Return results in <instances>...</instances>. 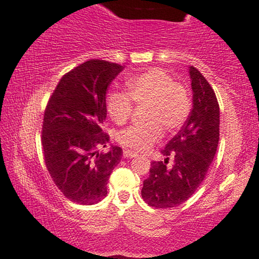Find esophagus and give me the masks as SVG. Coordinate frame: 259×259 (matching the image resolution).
<instances>
[{
    "label": "esophagus",
    "instance_id": "1",
    "mask_svg": "<svg viewBox=\"0 0 259 259\" xmlns=\"http://www.w3.org/2000/svg\"><path fill=\"white\" fill-rule=\"evenodd\" d=\"M123 156L125 158H133V157H136L137 154L134 153V151H130V150H125L123 153Z\"/></svg>",
    "mask_w": 259,
    "mask_h": 259
}]
</instances>
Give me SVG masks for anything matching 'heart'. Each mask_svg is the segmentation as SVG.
<instances>
[{
	"label": "heart",
	"instance_id": "heart-1",
	"mask_svg": "<svg viewBox=\"0 0 259 259\" xmlns=\"http://www.w3.org/2000/svg\"><path fill=\"white\" fill-rule=\"evenodd\" d=\"M127 94L109 92L106 110L113 122L124 123L132 116L134 103L148 104L146 124H133L118 133L117 140L122 146L136 151L150 148L162 137L163 129L174 133L187 122L192 110L188 90L164 70L151 67L127 78Z\"/></svg>",
	"mask_w": 259,
	"mask_h": 259
}]
</instances>
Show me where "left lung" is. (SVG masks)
Wrapping results in <instances>:
<instances>
[{"mask_svg": "<svg viewBox=\"0 0 259 259\" xmlns=\"http://www.w3.org/2000/svg\"><path fill=\"white\" fill-rule=\"evenodd\" d=\"M193 91L187 122L165 144L164 161L151 162L143 181L142 198L148 205L170 208L184 204L204 181L219 142V104L215 94L200 72L189 66ZM174 157L172 165L167 164Z\"/></svg>", "mask_w": 259, "mask_h": 259, "instance_id": "8db88e82", "label": "left lung"}]
</instances>
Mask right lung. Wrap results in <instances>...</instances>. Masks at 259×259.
Masks as SVG:
<instances>
[{"instance_id":"obj_1","label":"right lung","mask_w":259,"mask_h":259,"mask_svg":"<svg viewBox=\"0 0 259 259\" xmlns=\"http://www.w3.org/2000/svg\"><path fill=\"white\" fill-rule=\"evenodd\" d=\"M124 70L118 64L92 59L60 79L45 110L42 148L54 184L71 201L95 205L108 194L109 178L122 158V148L110 146L102 125L106 94Z\"/></svg>"}]
</instances>
